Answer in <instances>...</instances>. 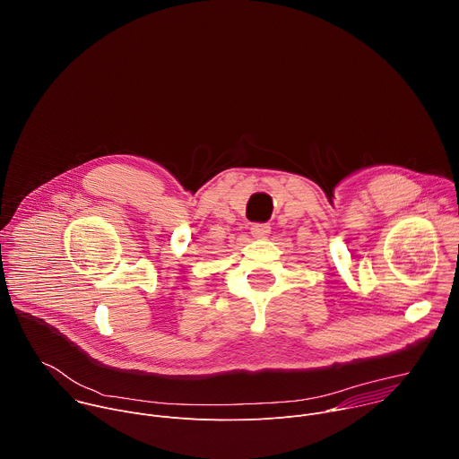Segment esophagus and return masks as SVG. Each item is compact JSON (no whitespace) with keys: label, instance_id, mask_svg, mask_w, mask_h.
<instances>
[{"label":"esophagus","instance_id":"34e87169","mask_svg":"<svg viewBox=\"0 0 459 459\" xmlns=\"http://www.w3.org/2000/svg\"><path fill=\"white\" fill-rule=\"evenodd\" d=\"M250 232L254 238H267L271 234V227L269 223H254L250 227Z\"/></svg>","mask_w":459,"mask_h":459}]
</instances>
